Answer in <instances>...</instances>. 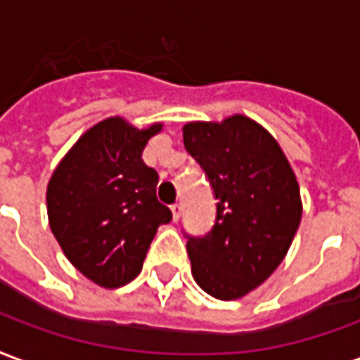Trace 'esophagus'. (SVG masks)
<instances>
[{"mask_svg": "<svg viewBox=\"0 0 360 360\" xmlns=\"http://www.w3.org/2000/svg\"><path fill=\"white\" fill-rule=\"evenodd\" d=\"M170 211H172V220H174V222H178V220H180V217H182V203H174Z\"/></svg>", "mask_w": 360, "mask_h": 360, "instance_id": "esophagus-1", "label": "esophagus"}]
</instances>
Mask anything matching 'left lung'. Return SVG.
Returning a JSON list of instances; mask_svg holds the SVG:
<instances>
[{
    "label": "left lung",
    "mask_w": 360,
    "mask_h": 360,
    "mask_svg": "<svg viewBox=\"0 0 360 360\" xmlns=\"http://www.w3.org/2000/svg\"><path fill=\"white\" fill-rule=\"evenodd\" d=\"M188 153L217 198V222L188 240L193 280L220 301L257 290L284 261L303 203L295 172L272 134L245 115L193 120L182 128Z\"/></svg>",
    "instance_id": "1"
}]
</instances>
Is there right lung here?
Returning a JSON list of instances; mask_svg holds the SVG:
<instances>
[{
	"label": "right lung",
	"mask_w": 360,
	"mask_h": 360,
	"mask_svg": "<svg viewBox=\"0 0 360 360\" xmlns=\"http://www.w3.org/2000/svg\"><path fill=\"white\" fill-rule=\"evenodd\" d=\"M162 130L124 117L88 128L47 182L49 228L70 264L105 290L138 276L161 224L172 219L155 195L159 174L141 153Z\"/></svg>",
	"instance_id": "obj_1"
}]
</instances>
